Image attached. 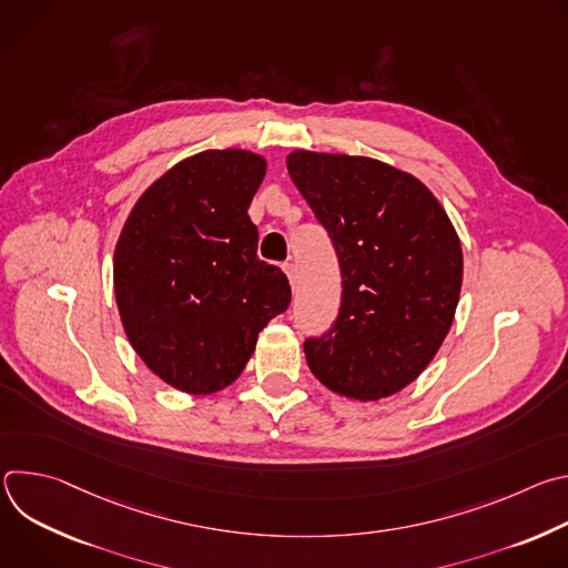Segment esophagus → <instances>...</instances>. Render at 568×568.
I'll return each mask as SVG.
<instances>
[{"mask_svg": "<svg viewBox=\"0 0 568 568\" xmlns=\"http://www.w3.org/2000/svg\"><path fill=\"white\" fill-rule=\"evenodd\" d=\"M283 272L287 274L290 285L294 287V285H296V265H294V263H285V265H283Z\"/></svg>", "mask_w": 568, "mask_h": 568, "instance_id": "esophagus-1", "label": "esophagus"}]
</instances>
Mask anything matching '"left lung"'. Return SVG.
<instances>
[{
  "instance_id": "obj_1",
  "label": "left lung",
  "mask_w": 568,
  "mask_h": 568,
  "mask_svg": "<svg viewBox=\"0 0 568 568\" xmlns=\"http://www.w3.org/2000/svg\"><path fill=\"white\" fill-rule=\"evenodd\" d=\"M287 171L328 231L342 307L305 359L331 390L368 402L412 384L449 333L463 283L460 240L432 191L371 156L296 150Z\"/></svg>"
}]
</instances>
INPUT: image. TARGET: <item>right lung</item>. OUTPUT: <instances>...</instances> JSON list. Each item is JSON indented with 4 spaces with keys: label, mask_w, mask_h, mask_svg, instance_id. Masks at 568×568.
<instances>
[{
    "label": "right lung",
    "mask_w": 568,
    "mask_h": 568,
    "mask_svg": "<svg viewBox=\"0 0 568 568\" xmlns=\"http://www.w3.org/2000/svg\"><path fill=\"white\" fill-rule=\"evenodd\" d=\"M265 166L247 150L193 154L139 197L121 231L114 294L125 335L184 393L229 386L292 301L287 276L256 256L247 215Z\"/></svg>",
    "instance_id": "1"
}]
</instances>
